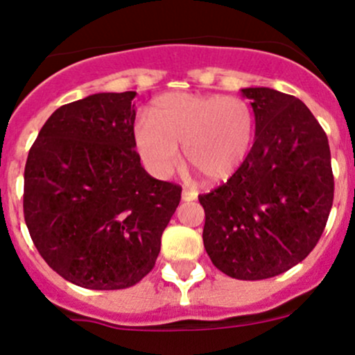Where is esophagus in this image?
<instances>
[{
	"label": "esophagus",
	"instance_id": "34e87169",
	"mask_svg": "<svg viewBox=\"0 0 355 355\" xmlns=\"http://www.w3.org/2000/svg\"><path fill=\"white\" fill-rule=\"evenodd\" d=\"M197 197H198V193L195 190L183 189V191H182V200L183 202H193V200H197Z\"/></svg>",
	"mask_w": 355,
	"mask_h": 355
}]
</instances>
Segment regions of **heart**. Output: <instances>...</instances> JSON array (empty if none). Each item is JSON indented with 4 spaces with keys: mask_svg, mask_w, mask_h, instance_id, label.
Segmentation results:
<instances>
[{
    "mask_svg": "<svg viewBox=\"0 0 355 355\" xmlns=\"http://www.w3.org/2000/svg\"><path fill=\"white\" fill-rule=\"evenodd\" d=\"M255 135L250 105L223 95L166 93L150 108V120L133 128L135 148L155 177L166 178L185 162L207 183L227 180L245 162Z\"/></svg>",
    "mask_w": 355,
    "mask_h": 355,
    "instance_id": "1",
    "label": "heart"
}]
</instances>
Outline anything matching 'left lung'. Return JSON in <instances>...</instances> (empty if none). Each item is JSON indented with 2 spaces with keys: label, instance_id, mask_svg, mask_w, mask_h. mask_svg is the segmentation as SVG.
Returning a JSON list of instances; mask_svg holds the SVG:
<instances>
[{
  "label": "left lung",
  "instance_id": "8db88e82",
  "mask_svg": "<svg viewBox=\"0 0 355 355\" xmlns=\"http://www.w3.org/2000/svg\"><path fill=\"white\" fill-rule=\"evenodd\" d=\"M255 115V141L223 185L198 195L203 245L211 263L239 280L284 274L312 252L334 202L325 132L299 98L243 88Z\"/></svg>",
  "mask_w": 355,
  "mask_h": 355
}]
</instances>
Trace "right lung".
Instances as JSON below:
<instances>
[{"label": "right lung", "instance_id": "add662e5", "mask_svg": "<svg viewBox=\"0 0 355 355\" xmlns=\"http://www.w3.org/2000/svg\"><path fill=\"white\" fill-rule=\"evenodd\" d=\"M135 92L96 93L48 118L24 166V222L68 282L118 291L155 267L182 187L150 177L135 150Z\"/></svg>", "mask_w": 355, "mask_h": 355}]
</instances>
